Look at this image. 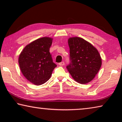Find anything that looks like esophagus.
I'll use <instances>...</instances> for the list:
<instances>
[{
  "instance_id": "obj_1",
  "label": "esophagus",
  "mask_w": 122,
  "mask_h": 122,
  "mask_svg": "<svg viewBox=\"0 0 122 122\" xmlns=\"http://www.w3.org/2000/svg\"><path fill=\"white\" fill-rule=\"evenodd\" d=\"M59 66H64V65H65V62H61L59 63Z\"/></svg>"
}]
</instances>
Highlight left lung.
<instances>
[{"label": "left lung", "instance_id": "1", "mask_svg": "<svg viewBox=\"0 0 122 122\" xmlns=\"http://www.w3.org/2000/svg\"><path fill=\"white\" fill-rule=\"evenodd\" d=\"M68 42L71 60L67 66L68 71L78 83H89L95 77L102 65L100 53L90 42L81 38H70Z\"/></svg>", "mask_w": 122, "mask_h": 122}]
</instances>
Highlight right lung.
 I'll return each instance as SVG.
<instances>
[{
  "label": "right lung",
  "mask_w": 122,
  "mask_h": 122,
  "mask_svg": "<svg viewBox=\"0 0 122 122\" xmlns=\"http://www.w3.org/2000/svg\"><path fill=\"white\" fill-rule=\"evenodd\" d=\"M52 41L49 37L36 39L26 46L19 55L18 62L21 73L35 85L46 82L56 67L49 53Z\"/></svg>",
  "instance_id": "1"
}]
</instances>
